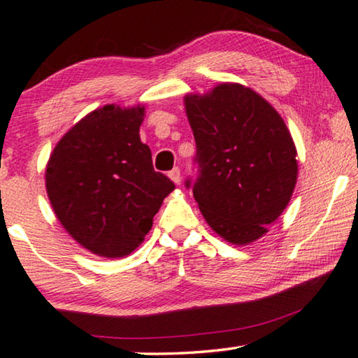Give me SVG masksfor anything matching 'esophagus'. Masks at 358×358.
<instances>
[{"instance_id": "obj_1", "label": "esophagus", "mask_w": 358, "mask_h": 358, "mask_svg": "<svg viewBox=\"0 0 358 358\" xmlns=\"http://www.w3.org/2000/svg\"><path fill=\"white\" fill-rule=\"evenodd\" d=\"M169 177L172 178V181L173 183H177V185H180V181H181V175H180V169L178 167H175V169H172L169 172Z\"/></svg>"}]
</instances>
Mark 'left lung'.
<instances>
[{
  "mask_svg": "<svg viewBox=\"0 0 358 358\" xmlns=\"http://www.w3.org/2000/svg\"><path fill=\"white\" fill-rule=\"evenodd\" d=\"M196 141L193 189L204 219L220 236L246 245L266 234L289 204L296 183V150L280 115L240 84L186 95Z\"/></svg>",
  "mask_w": 358,
  "mask_h": 358,
  "instance_id": "obj_1",
  "label": "left lung"
}]
</instances>
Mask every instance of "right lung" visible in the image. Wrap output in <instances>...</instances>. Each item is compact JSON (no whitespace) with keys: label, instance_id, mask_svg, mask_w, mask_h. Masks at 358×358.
<instances>
[{"label":"right lung","instance_id":"1","mask_svg":"<svg viewBox=\"0 0 358 358\" xmlns=\"http://www.w3.org/2000/svg\"><path fill=\"white\" fill-rule=\"evenodd\" d=\"M144 108L105 105L68 131L48 160L47 193L74 240L105 258H122L152 227L173 181L155 172L141 143Z\"/></svg>","mask_w":358,"mask_h":358}]
</instances>
